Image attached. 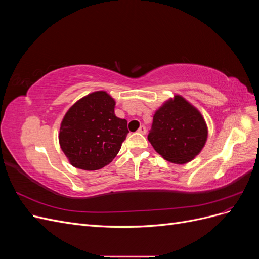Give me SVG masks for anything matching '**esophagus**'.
Wrapping results in <instances>:
<instances>
[{
	"label": "esophagus",
	"mask_w": 259,
	"mask_h": 259,
	"mask_svg": "<svg viewBox=\"0 0 259 259\" xmlns=\"http://www.w3.org/2000/svg\"><path fill=\"white\" fill-rule=\"evenodd\" d=\"M146 132H147V128L145 125H142V126L138 128V133H140V134H146Z\"/></svg>",
	"instance_id": "obj_1"
}]
</instances>
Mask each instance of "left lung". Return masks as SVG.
<instances>
[{
  "label": "left lung",
  "mask_w": 259,
  "mask_h": 259,
  "mask_svg": "<svg viewBox=\"0 0 259 259\" xmlns=\"http://www.w3.org/2000/svg\"><path fill=\"white\" fill-rule=\"evenodd\" d=\"M206 138L204 119L182 96H175L155 112L148 134L154 150L176 164L187 163L198 155Z\"/></svg>",
  "instance_id": "obj_1"
}]
</instances>
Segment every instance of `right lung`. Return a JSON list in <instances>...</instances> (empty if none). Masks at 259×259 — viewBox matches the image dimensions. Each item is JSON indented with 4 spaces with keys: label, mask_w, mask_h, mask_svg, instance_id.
<instances>
[{
    "label": "right lung",
    "mask_w": 259,
    "mask_h": 259,
    "mask_svg": "<svg viewBox=\"0 0 259 259\" xmlns=\"http://www.w3.org/2000/svg\"><path fill=\"white\" fill-rule=\"evenodd\" d=\"M114 99L106 92L83 97L61 122L59 144L74 167L96 170L108 165L128 134L127 121L114 114Z\"/></svg>",
    "instance_id": "add662e5"
}]
</instances>
